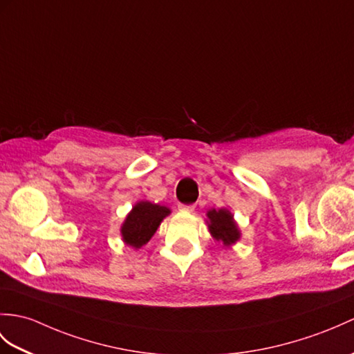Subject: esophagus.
<instances>
[{
  "mask_svg": "<svg viewBox=\"0 0 354 354\" xmlns=\"http://www.w3.org/2000/svg\"><path fill=\"white\" fill-rule=\"evenodd\" d=\"M178 208H179L180 211H188V212H190V211H193V209H194V205H184V203H179V205H178Z\"/></svg>",
  "mask_w": 354,
  "mask_h": 354,
  "instance_id": "1",
  "label": "esophagus"
}]
</instances>
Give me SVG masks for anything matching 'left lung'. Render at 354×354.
<instances>
[{
  "instance_id": "8db88e82",
  "label": "left lung",
  "mask_w": 354,
  "mask_h": 354,
  "mask_svg": "<svg viewBox=\"0 0 354 354\" xmlns=\"http://www.w3.org/2000/svg\"><path fill=\"white\" fill-rule=\"evenodd\" d=\"M209 218V232L217 241H221L225 245L235 243L240 238L232 214L226 209H211L208 212Z\"/></svg>"
}]
</instances>
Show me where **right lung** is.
<instances>
[{
    "label": "right lung",
    "instance_id": "obj_1",
    "mask_svg": "<svg viewBox=\"0 0 354 354\" xmlns=\"http://www.w3.org/2000/svg\"><path fill=\"white\" fill-rule=\"evenodd\" d=\"M170 214V209L151 202H140L129 212L122 226L123 241L138 249L151 240L161 220Z\"/></svg>",
    "mask_w": 354,
    "mask_h": 354
}]
</instances>
